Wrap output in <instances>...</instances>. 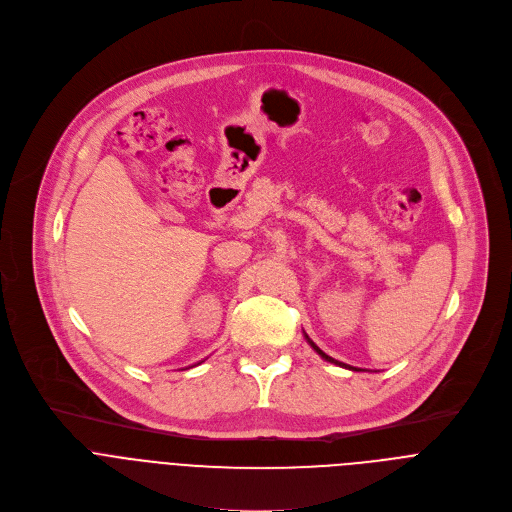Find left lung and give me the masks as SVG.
I'll return each instance as SVG.
<instances>
[{
    "instance_id": "obj_1",
    "label": "left lung",
    "mask_w": 512,
    "mask_h": 512,
    "mask_svg": "<svg viewBox=\"0 0 512 512\" xmlns=\"http://www.w3.org/2000/svg\"><path fill=\"white\" fill-rule=\"evenodd\" d=\"M306 340H308V344H310V346H312V348H314V350H316V352H318V354H320L324 360H328V362H334V364H340V367H346V364H342V362L334 360V358H332V356H328L324 350H320V348H318V346H316V344H314V342L308 338V334H306ZM348 369H350V367H348Z\"/></svg>"
}]
</instances>
